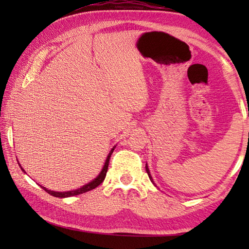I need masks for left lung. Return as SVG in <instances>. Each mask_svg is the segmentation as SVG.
<instances>
[{
	"label": "left lung",
	"instance_id": "left-lung-1",
	"mask_svg": "<svg viewBox=\"0 0 249 249\" xmlns=\"http://www.w3.org/2000/svg\"><path fill=\"white\" fill-rule=\"evenodd\" d=\"M146 172H147V175H148V177H149V180H151V181L154 183V181H153V178H152V176H151V173H149V170H148V166H147V164H146ZM155 185V183H154Z\"/></svg>",
	"mask_w": 249,
	"mask_h": 249
}]
</instances>
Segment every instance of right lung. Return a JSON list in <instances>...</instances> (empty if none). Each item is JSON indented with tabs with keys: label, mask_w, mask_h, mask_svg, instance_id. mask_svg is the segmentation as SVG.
Instances as JSON below:
<instances>
[{
	"label": "right lung",
	"mask_w": 249,
	"mask_h": 249,
	"mask_svg": "<svg viewBox=\"0 0 249 249\" xmlns=\"http://www.w3.org/2000/svg\"><path fill=\"white\" fill-rule=\"evenodd\" d=\"M113 151H114V147L111 149L110 153H108V155H107V161H105L104 166H103V169H102V171H101L100 175H98L94 180H91L90 182H88V183H86V185H84L83 187H81V188H78V189H76V190H70V192H61V193H60V192H52V190L46 189L45 187H43V186H40V187H42V188H43L44 190H45L46 193H49L50 195H52V196H54V197H60V198H64V197H70V196L80 195V194L87 193V192H89V190H91V189H95L97 186H100L101 183L104 181L105 176H107V172L108 162H110V158H111V155H112V153H113ZM21 170H22L23 172H25V170H23L22 168H21Z\"/></svg>",
	"instance_id": "add662e5"
}]
</instances>
